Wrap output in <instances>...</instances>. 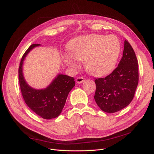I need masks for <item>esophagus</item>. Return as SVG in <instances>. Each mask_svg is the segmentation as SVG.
I'll return each mask as SVG.
<instances>
[{"instance_id": "esophagus-1", "label": "esophagus", "mask_w": 154, "mask_h": 154, "mask_svg": "<svg viewBox=\"0 0 154 154\" xmlns=\"http://www.w3.org/2000/svg\"><path fill=\"white\" fill-rule=\"evenodd\" d=\"M85 80V79L83 77H77L76 79H75V81H76V83L78 84L83 83Z\"/></svg>"}]
</instances>
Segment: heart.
Masks as SVG:
<instances>
[{"mask_svg": "<svg viewBox=\"0 0 154 154\" xmlns=\"http://www.w3.org/2000/svg\"><path fill=\"white\" fill-rule=\"evenodd\" d=\"M120 49V43L115 35L90 34L72 41L69 45L71 55H64L63 61L73 69L77 67L76 60L85 61V68L88 73L103 76L115 68Z\"/></svg>", "mask_w": 154, "mask_h": 154, "instance_id": "b5f03b06", "label": "heart"}]
</instances>
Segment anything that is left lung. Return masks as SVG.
Instances as JSON below:
<instances>
[{
  "label": "left lung",
  "instance_id": "obj_1",
  "mask_svg": "<svg viewBox=\"0 0 154 154\" xmlns=\"http://www.w3.org/2000/svg\"><path fill=\"white\" fill-rule=\"evenodd\" d=\"M94 99L100 109L107 113L118 112L131 103L138 84V63L135 52L124 41L123 55L118 67L104 78L94 81Z\"/></svg>",
  "mask_w": 154,
  "mask_h": 154
}]
</instances>
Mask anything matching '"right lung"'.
Returning a JSON list of instances; mask_svg holds the SVG:
<instances>
[{
	"mask_svg": "<svg viewBox=\"0 0 154 154\" xmlns=\"http://www.w3.org/2000/svg\"><path fill=\"white\" fill-rule=\"evenodd\" d=\"M40 44L30 45L21 59L18 69L19 83L26 104L38 116L50 120L61 114L66 102L68 94L75 86L73 77L58 74L51 83L44 89H37L29 85L23 74V63L32 50Z\"/></svg>",
	"mask_w": 154,
	"mask_h": 154,
	"instance_id": "obj_1",
	"label": "right lung"
}]
</instances>
